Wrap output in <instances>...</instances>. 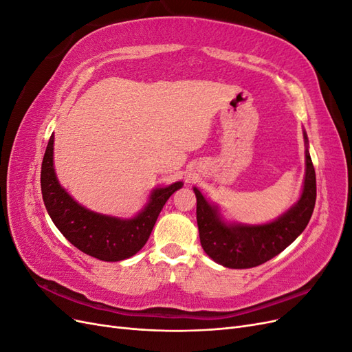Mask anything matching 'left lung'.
<instances>
[{"label":"left lung","mask_w":352,"mask_h":352,"mask_svg":"<svg viewBox=\"0 0 352 352\" xmlns=\"http://www.w3.org/2000/svg\"><path fill=\"white\" fill-rule=\"evenodd\" d=\"M305 141V177L300 199L276 220L265 225H241L223 220L217 206L197 188V223L201 247L211 260L229 269H250L272 260L301 235L316 204V172Z\"/></svg>","instance_id":"obj_1"}]
</instances>
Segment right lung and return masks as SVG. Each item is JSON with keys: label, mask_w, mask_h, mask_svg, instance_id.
Returning <instances> with one entry per match:
<instances>
[{"label": "right lung", "mask_w": 352, "mask_h": 352, "mask_svg": "<svg viewBox=\"0 0 352 352\" xmlns=\"http://www.w3.org/2000/svg\"><path fill=\"white\" fill-rule=\"evenodd\" d=\"M54 133L51 135L41 167V190L45 208L57 229L82 252L102 261H120L135 255L146 243L160 211L175 190V182L155 188L146 206L132 219L100 214L78 204L63 188L54 170Z\"/></svg>", "instance_id": "right-lung-1"}]
</instances>
